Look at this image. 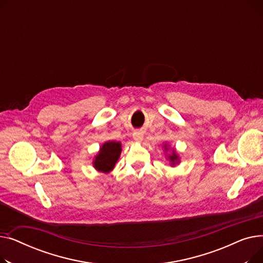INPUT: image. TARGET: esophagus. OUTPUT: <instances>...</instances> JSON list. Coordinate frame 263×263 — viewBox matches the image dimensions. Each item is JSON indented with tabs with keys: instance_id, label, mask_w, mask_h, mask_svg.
I'll use <instances>...</instances> for the list:
<instances>
[{
	"instance_id": "esophagus-1",
	"label": "esophagus",
	"mask_w": 263,
	"mask_h": 263,
	"mask_svg": "<svg viewBox=\"0 0 263 263\" xmlns=\"http://www.w3.org/2000/svg\"><path fill=\"white\" fill-rule=\"evenodd\" d=\"M133 137H134L135 142H142V141H143V132H141V131H135V132L133 133Z\"/></svg>"
}]
</instances>
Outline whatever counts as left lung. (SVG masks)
Returning <instances> with one entry per match:
<instances>
[{"label":"left lung","mask_w":263,"mask_h":263,"mask_svg":"<svg viewBox=\"0 0 263 263\" xmlns=\"http://www.w3.org/2000/svg\"><path fill=\"white\" fill-rule=\"evenodd\" d=\"M165 148H166V147H165ZM170 159H171V161L173 162V164H175V161L178 159V156H177L175 153H173V155L170 156Z\"/></svg>","instance_id":"left-lung-1"}]
</instances>
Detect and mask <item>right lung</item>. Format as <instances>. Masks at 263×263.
Masks as SVG:
<instances>
[{
    "label": "right lung",
    "mask_w": 263,
    "mask_h": 263,
    "mask_svg": "<svg viewBox=\"0 0 263 263\" xmlns=\"http://www.w3.org/2000/svg\"><path fill=\"white\" fill-rule=\"evenodd\" d=\"M121 153V145L118 142H106L101 147L98 156L93 161V166L102 173H108L115 166Z\"/></svg>",
    "instance_id": "add662e5"
}]
</instances>
